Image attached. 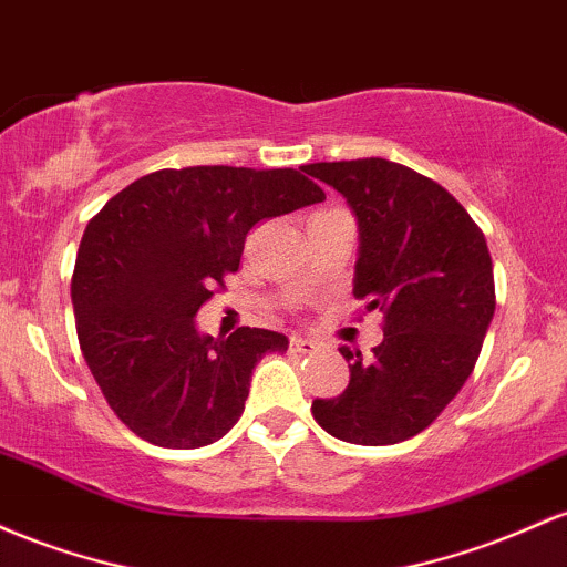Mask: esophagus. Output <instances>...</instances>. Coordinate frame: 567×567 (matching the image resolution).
Here are the masks:
<instances>
[{
  "label": "esophagus",
  "mask_w": 567,
  "mask_h": 567,
  "mask_svg": "<svg viewBox=\"0 0 567 567\" xmlns=\"http://www.w3.org/2000/svg\"><path fill=\"white\" fill-rule=\"evenodd\" d=\"M318 342L310 340V337H291V351L295 353H316L318 351Z\"/></svg>",
  "instance_id": "1"
}]
</instances>
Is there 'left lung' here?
Instances as JSON below:
<instances>
[{
  "label": "left lung",
  "instance_id": "left-lung-1",
  "mask_svg": "<svg viewBox=\"0 0 567 567\" xmlns=\"http://www.w3.org/2000/svg\"><path fill=\"white\" fill-rule=\"evenodd\" d=\"M308 174L355 214L353 295L385 313L369 359L340 348L351 380L340 396L316 399L313 417L342 442H404L436 421L480 359L495 313L487 240L447 189L406 165L364 157Z\"/></svg>",
  "mask_w": 567,
  "mask_h": 567
}]
</instances>
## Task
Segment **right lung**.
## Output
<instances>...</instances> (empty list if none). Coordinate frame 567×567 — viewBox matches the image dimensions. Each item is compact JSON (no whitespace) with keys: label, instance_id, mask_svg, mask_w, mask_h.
Instances as JSON below:
<instances>
[{"label":"right lung","instance_id":"add662e5","mask_svg":"<svg viewBox=\"0 0 567 567\" xmlns=\"http://www.w3.org/2000/svg\"><path fill=\"white\" fill-rule=\"evenodd\" d=\"M321 200L295 168L193 165L142 176L87 221L72 278L80 348L133 434L195 450L238 423L257 361L289 340L251 327L214 340L195 316L257 221Z\"/></svg>","mask_w":567,"mask_h":567}]
</instances>
